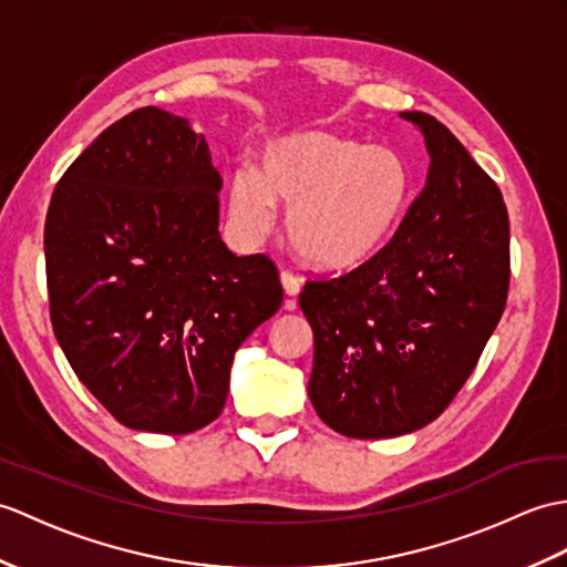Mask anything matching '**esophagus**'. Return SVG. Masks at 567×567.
I'll use <instances>...</instances> for the list:
<instances>
[{
	"mask_svg": "<svg viewBox=\"0 0 567 567\" xmlns=\"http://www.w3.org/2000/svg\"><path fill=\"white\" fill-rule=\"evenodd\" d=\"M280 282L285 287V295H289V297H297L301 292V280L297 278L295 272L282 270L280 272ZM289 309H295V301H289Z\"/></svg>",
	"mask_w": 567,
	"mask_h": 567,
	"instance_id": "1",
	"label": "esophagus"
}]
</instances>
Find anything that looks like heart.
I'll return each mask as SVG.
<instances>
[{
  "label": "heart",
  "mask_w": 567,
  "mask_h": 567,
  "mask_svg": "<svg viewBox=\"0 0 567 567\" xmlns=\"http://www.w3.org/2000/svg\"><path fill=\"white\" fill-rule=\"evenodd\" d=\"M413 197V174L391 147L326 130L270 140L258 171L229 183V219L246 241L272 231L278 205L289 207L287 234L309 266L350 268L372 256L399 227Z\"/></svg>",
  "instance_id": "1"
}]
</instances>
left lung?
I'll list each match as a JSON object with an SVG mask.
<instances>
[{
  "mask_svg": "<svg viewBox=\"0 0 567 567\" xmlns=\"http://www.w3.org/2000/svg\"><path fill=\"white\" fill-rule=\"evenodd\" d=\"M425 188L362 266L305 285L313 331L309 399L328 427L384 440L440 417L505 311L509 219L495 181L450 130L420 111Z\"/></svg>",
  "mask_w": 567,
  "mask_h": 567,
  "instance_id": "obj_1",
  "label": "left lung"
}]
</instances>
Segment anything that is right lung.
I'll return each mask as SVG.
<instances>
[{"label": "right lung", "mask_w": 567, "mask_h": 567, "mask_svg": "<svg viewBox=\"0 0 567 567\" xmlns=\"http://www.w3.org/2000/svg\"><path fill=\"white\" fill-rule=\"evenodd\" d=\"M219 188L205 137L147 105L105 127L52 193V331L125 427L186 434L213 423L234 352L282 305L275 262L221 241Z\"/></svg>", "instance_id": "right-lung-1"}]
</instances>
